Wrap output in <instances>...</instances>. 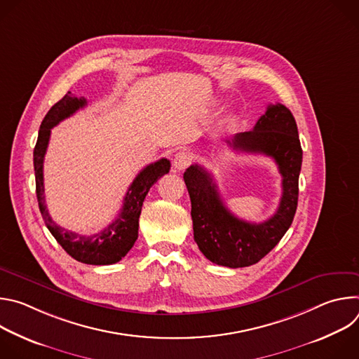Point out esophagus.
Segmentation results:
<instances>
[{
    "label": "esophagus",
    "mask_w": 359,
    "mask_h": 359,
    "mask_svg": "<svg viewBox=\"0 0 359 359\" xmlns=\"http://www.w3.org/2000/svg\"><path fill=\"white\" fill-rule=\"evenodd\" d=\"M191 163V155L189 151H179L173 159V166L176 170H184Z\"/></svg>",
    "instance_id": "obj_1"
}]
</instances>
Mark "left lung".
<instances>
[{"mask_svg": "<svg viewBox=\"0 0 359 359\" xmlns=\"http://www.w3.org/2000/svg\"><path fill=\"white\" fill-rule=\"evenodd\" d=\"M227 143L234 150L273 158L283 176L277 212L266 222L250 223L224 206L208 170L191 165L183 175L191 201L194 241L200 251L215 264L238 269L259 263L290 229L298 203L302 149L295 119L281 104L269 105L252 130L236 133Z\"/></svg>", "mask_w": 359, "mask_h": 359, "instance_id": "left-lung-1", "label": "left lung"}]
</instances>
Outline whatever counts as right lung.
Wrapping results in <instances>:
<instances>
[{
    "label": "right lung",
    "instance_id": "right-lung-1",
    "mask_svg": "<svg viewBox=\"0 0 359 359\" xmlns=\"http://www.w3.org/2000/svg\"><path fill=\"white\" fill-rule=\"evenodd\" d=\"M86 105L85 97H75L68 92L60 102L48 111L45 115L39 132L38 140L34 149V170L36 198L42 219L55 240L62 248L76 262L93 266H109L121 262L128 251L133 247L137 238L139 216L142 212L143 200L149 189L162 176L169 173L170 162L161 159L155 163L147 165L132 182L125 198L123 206L118 217L102 231L93 236H82L67 229L60 227L50 219L43 196V158L48 147L50 129L57 126L61 121L74 115L78 109Z\"/></svg>",
    "mask_w": 359,
    "mask_h": 359
}]
</instances>
